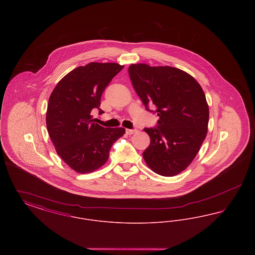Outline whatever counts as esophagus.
Wrapping results in <instances>:
<instances>
[{"label":"esophagus","mask_w":255,"mask_h":255,"mask_svg":"<svg viewBox=\"0 0 255 255\" xmlns=\"http://www.w3.org/2000/svg\"><path fill=\"white\" fill-rule=\"evenodd\" d=\"M134 133H136L135 129H126V133L127 134H133Z\"/></svg>","instance_id":"esophagus-1"}]
</instances>
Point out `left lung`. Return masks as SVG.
Segmentation results:
<instances>
[{"label": "left lung", "mask_w": 255, "mask_h": 255, "mask_svg": "<svg viewBox=\"0 0 255 255\" xmlns=\"http://www.w3.org/2000/svg\"><path fill=\"white\" fill-rule=\"evenodd\" d=\"M128 72L146 110L153 103L159 117L157 127L144 129L150 136L142 154L146 164L160 176L178 175L192 162L206 138V95L193 76L177 68L132 64Z\"/></svg>", "instance_id": "8db88e82"}]
</instances>
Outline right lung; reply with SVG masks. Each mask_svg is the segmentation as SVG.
I'll return each instance as SVG.
<instances>
[{"label": "right lung", "instance_id": "add662e5", "mask_svg": "<svg viewBox=\"0 0 255 255\" xmlns=\"http://www.w3.org/2000/svg\"><path fill=\"white\" fill-rule=\"evenodd\" d=\"M124 66L92 62L65 75L49 99L46 122L49 137L60 158L80 174L101 167L111 147L125 133L124 128H104L92 112L99 109L101 96Z\"/></svg>", "mask_w": 255, "mask_h": 255}]
</instances>
